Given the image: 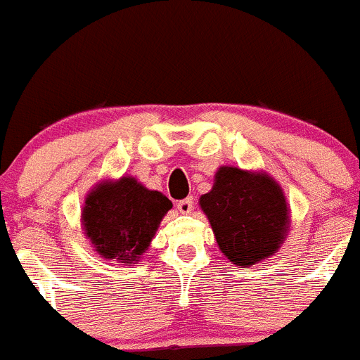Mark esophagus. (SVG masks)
<instances>
[{
	"label": "esophagus",
	"instance_id": "esophagus-1",
	"mask_svg": "<svg viewBox=\"0 0 360 360\" xmlns=\"http://www.w3.org/2000/svg\"><path fill=\"white\" fill-rule=\"evenodd\" d=\"M192 207H194V199L192 198H186V199H181L177 201V210L181 214H190L192 212Z\"/></svg>",
	"mask_w": 360,
	"mask_h": 360
}]
</instances>
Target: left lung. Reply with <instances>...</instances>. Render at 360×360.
Segmentation results:
<instances>
[{
	"label": "left lung",
	"instance_id": "obj_1",
	"mask_svg": "<svg viewBox=\"0 0 360 360\" xmlns=\"http://www.w3.org/2000/svg\"><path fill=\"white\" fill-rule=\"evenodd\" d=\"M199 205L219 250L240 267L274 256L288 236V201L282 186L264 172L221 166Z\"/></svg>",
	"mask_w": 360,
	"mask_h": 360
}]
</instances>
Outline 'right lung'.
<instances>
[{
  "label": "right lung",
  "instance_id": "1",
  "mask_svg": "<svg viewBox=\"0 0 360 360\" xmlns=\"http://www.w3.org/2000/svg\"><path fill=\"white\" fill-rule=\"evenodd\" d=\"M172 201L148 190L131 175L102 181L87 194L82 208L86 236L102 258L134 264L148 250Z\"/></svg>",
  "mask_w": 360,
  "mask_h": 360
}]
</instances>
